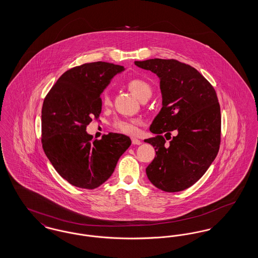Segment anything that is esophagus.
<instances>
[{
  "mask_svg": "<svg viewBox=\"0 0 258 258\" xmlns=\"http://www.w3.org/2000/svg\"><path fill=\"white\" fill-rule=\"evenodd\" d=\"M132 143L134 145H140L142 142L139 139H137V138H132Z\"/></svg>",
  "mask_w": 258,
  "mask_h": 258,
  "instance_id": "esophagus-1",
  "label": "esophagus"
}]
</instances>
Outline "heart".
I'll use <instances>...</instances> for the list:
<instances>
[{
  "instance_id": "b5f03b06",
  "label": "heart",
  "mask_w": 258,
  "mask_h": 258,
  "mask_svg": "<svg viewBox=\"0 0 258 258\" xmlns=\"http://www.w3.org/2000/svg\"><path fill=\"white\" fill-rule=\"evenodd\" d=\"M126 85L130 91L140 100L149 98L152 95V87L144 79L132 78L126 82ZM100 100L103 106H108L110 104V96L107 90L101 94ZM138 123L139 121L137 119H117L113 122L112 125L118 132L132 135L137 133Z\"/></svg>"
}]
</instances>
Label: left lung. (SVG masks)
<instances>
[{
  "mask_svg": "<svg viewBox=\"0 0 258 258\" xmlns=\"http://www.w3.org/2000/svg\"><path fill=\"white\" fill-rule=\"evenodd\" d=\"M160 80L162 107L145 139L156 157L146 168L150 182L163 191L196 184L216 159L221 144V107L214 87L195 68L169 59L135 61ZM175 135L171 139V133ZM164 135L172 140L165 145Z\"/></svg>",
  "mask_w": 258,
  "mask_h": 258,
  "instance_id": "left-lung-1",
  "label": "left lung"
}]
</instances>
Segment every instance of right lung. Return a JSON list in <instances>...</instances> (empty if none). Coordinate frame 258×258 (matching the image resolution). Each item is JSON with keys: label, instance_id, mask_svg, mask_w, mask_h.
Segmentation results:
<instances>
[{"label": "right lung", "instance_id": "right-lung-1", "mask_svg": "<svg viewBox=\"0 0 258 258\" xmlns=\"http://www.w3.org/2000/svg\"><path fill=\"white\" fill-rule=\"evenodd\" d=\"M123 67L95 61L61 74L43 100L41 143L50 162L74 186L94 189L109 179L131 146L126 135L110 133L93 140L87 125L101 112L100 94Z\"/></svg>", "mask_w": 258, "mask_h": 258}]
</instances>
